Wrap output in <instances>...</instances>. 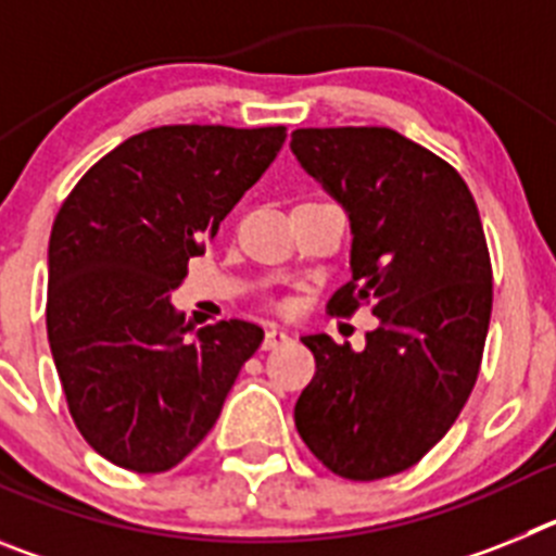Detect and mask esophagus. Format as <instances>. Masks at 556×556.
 Instances as JSON below:
<instances>
[{"instance_id": "obj_1", "label": "esophagus", "mask_w": 556, "mask_h": 556, "mask_svg": "<svg viewBox=\"0 0 556 556\" xmlns=\"http://www.w3.org/2000/svg\"><path fill=\"white\" fill-rule=\"evenodd\" d=\"M289 342V333L281 331V328H267V333H264V342L262 348L264 351H275V348H281Z\"/></svg>"}]
</instances>
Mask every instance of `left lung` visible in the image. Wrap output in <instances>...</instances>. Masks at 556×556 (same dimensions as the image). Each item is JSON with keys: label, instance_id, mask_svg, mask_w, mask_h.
<instances>
[{"label": "left lung", "instance_id": "obj_1", "mask_svg": "<svg viewBox=\"0 0 556 556\" xmlns=\"http://www.w3.org/2000/svg\"><path fill=\"white\" fill-rule=\"evenodd\" d=\"M289 147L351 223V281L328 308L378 317L365 351L303 337L317 372L294 426L337 476L384 479L443 440L479 376L493 312L479 208L454 166L390 127H303Z\"/></svg>", "mask_w": 556, "mask_h": 556}]
</instances>
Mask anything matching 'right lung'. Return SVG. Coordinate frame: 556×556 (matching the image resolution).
I'll return each mask as SVG.
<instances>
[{
  "label": "right lung",
  "mask_w": 556,
  "mask_h": 556,
  "mask_svg": "<svg viewBox=\"0 0 556 556\" xmlns=\"http://www.w3.org/2000/svg\"><path fill=\"white\" fill-rule=\"evenodd\" d=\"M283 139L281 125L152 127L97 161L58 211L49 348L77 429L113 465L175 468L262 345V328L244 320L194 333L172 289Z\"/></svg>",
  "instance_id": "obj_1"
}]
</instances>
